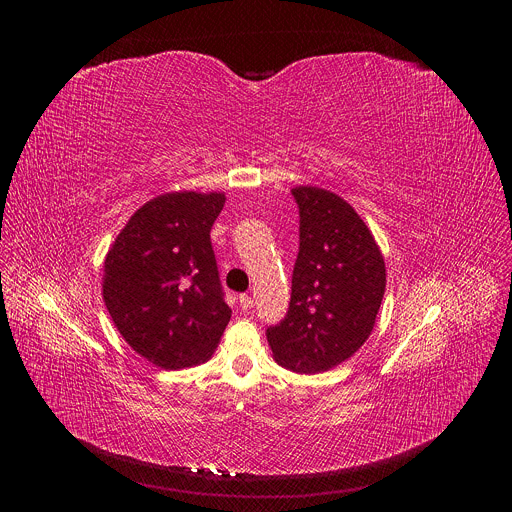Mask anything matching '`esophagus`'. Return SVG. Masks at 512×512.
Listing matches in <instances>:
<instances>
[{
    "mask_svg": "<svg viewBox=\"0 0 512 512\" xmlns=\"http://www.w3.org/2000/svg\"><path fill=\"white\" fill-rule=\"evenodd\" d=\"M239 306H241V310L243 312H251V308H253V300H251V296H239Z\"/></svg>",
    "mask_w": 512,
    "mask_h": 512,
    "instance_id": "34e87169",
    "label": "esophagus"
}]
</instances>
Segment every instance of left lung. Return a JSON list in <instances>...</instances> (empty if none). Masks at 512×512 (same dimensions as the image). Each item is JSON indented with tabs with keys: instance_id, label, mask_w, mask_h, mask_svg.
<instances>
[{
	"instance_id": "left-lung-1",
	"label": "left lung",
	"mask_w": 512,
	"mask_h": 512,
	"mask_svg": "<svg viewBox=\"0 0 512 512\" xmlns=\"http://www.w3.org/2000/svg\"><path fill=\"white\" fill-rule=\"evenodd\" d=\"M291 194L300 206V253L287 316L267 328V342L283 369L316 375L367 342L387 269L371 229L344 198L318 186H296Z\"/></svg>"
}]
</instances>
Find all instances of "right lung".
I'll return each instance as SVG.
<instances>
[{
  "instance_id": "add662e5",
  "label": "right lung",
  "mask_w": 512,
  "mask_h": 512,
  "mask_svg": "<svg viewBox=\"0 0 512 512\" xmlns=\"http://www.w3.org/2000/svg\"><path fill=\"white\" fill-rule=\"evenodd\" d=\"M223 192H166L137 208L105 255L103 300L123 340L166 371L212 356L231 320L210 229Z\"/></svg>"
}]
</instances>
